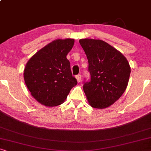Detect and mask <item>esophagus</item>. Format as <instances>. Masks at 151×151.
Wrapping results in <instances>:
<instances>
[{"label": "esophagus", "instance_id": "obj_1", "mask_svg": "<svg viewBox=\"0 0 151 151\" xmlns=\"http://www.w3.org/2000/svg\"><path fill=\"white\" fill-rule=\"evenodd\" d=\"M76 80H77V82L78 83L81 82V75H76Z\"/></svg>", "mask_w": 151, "mask_h": 151}]
</instances>
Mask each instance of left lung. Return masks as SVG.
Here are the masks:
<instances>
[{
  "instance_id": "1",
  "label": "left lung",
  "mask_w": 151,
  "mask_h": 151,
  "mask_svg": "<svg viewBox=\"0 0 151 151\" xmlns=\"http://www.w3.org/2000/svg\"><path fill=\"white\" fill-rule=\"evenodd\" d=\"M79 43L88 60L91 78L84 82L83 91L91 107L104 109L123 94L131 73L124 55L101 40L81 39Z\"/></svg>"
}]
</instances>
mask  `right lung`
Masks as SVG:
<instances>
[{"label":"right lung","mask_w":151,"mask_h":151,"mask_svg":"<svg viewBox=\"0 0 151 151\" xmlns=\"http://www.w3.org/2000/svg\"><path fill=\"white\" fill-rule=\"evenodd\" d=\"M75 40H55L40 49L29 59L24 70L25 84L31 94L42 105L54 107L66 99L77 84L72 75L66 56Z\"/></svg>","instance_id":"obj_1"}]
</instances>
